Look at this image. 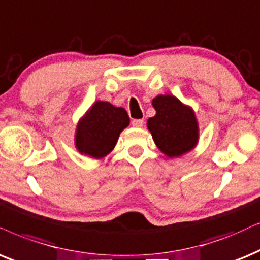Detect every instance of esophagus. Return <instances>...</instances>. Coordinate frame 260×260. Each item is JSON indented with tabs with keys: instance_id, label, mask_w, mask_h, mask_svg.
I'll use <instances>...</instances> for the list:
<instances>
[{
	"instance_id": "esophagus-1",
	"label": "esophagus",
	"mask_w": 260,
	"mask_h": 260,
	"mask_svg": "<svg viewBox=\"0 0 260 260\" xmlns=\"http://www.w3.org/2000/svg\"><path fill=\"white\" fill-rule=\"evenodd\" d=\"M132 124H133V127L140 128V127H143L144 120H133V121H132Z\"/></svg>"
}]
</instances>
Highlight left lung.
Listing matches in <instances>:
<instances>
[{"instance_id": "1", "label": "left lung", "mask_w": 260, "mask_h": 260, "mask_svg": "<svg viewBox=\"0 0 260 260\" xmlns=\"http://www.w3.org/2000/svg\"><path fill=\"white\" fill-rule=\"evenodd\" d=\"M156 115L147 120L152 139L169 158L180 157L197 146L199 126L192 107L172 94H158L152 100Z\"/></svg>"}]
</instances>
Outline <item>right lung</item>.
Segmentation results:
<instances>
[{
  "mask_svg": "<svg viewBox=\"0 0 260 260\" xmlns=\"http://www.w3.org/2000/svg\"><path fill=\"white\" fill-rule=\"evenodd\" d=\"M129 124L123 108L97 101L79 120L75 129V147L81 154L101 159L116 145L120 133Z\"/></svg>",
  "mask_w": 260,
  "mask_h": 260,
  "instance_id": "obj_1",
  "label": "right lung"
}]
</instances>
